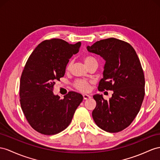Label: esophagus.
<instances>
[{
    "label": "esophagus",
    "instance_id": "1",
    "mask_svg": "<svg viewBox=\"0 0 160 160\" xmlns=\"http://www.w3.org/2000/svg\"><path fill=\"white\" fill-rule=\"evenodd\" d=\"M91 97V96L88 95H87V94H84V95H83V98H84V99H85V100L90 99Z\"/></svg>",
    "mask_w": 160,
    "mask_h": 160
}]
</instances>
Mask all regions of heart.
I'll list each match as a JSON object with an SVG mask.
<instances>
[{
  "mask_svg": "<svg viewBox=\"0 0 160 160\" xmlns=\"http://www.w3.org/2000/svg\"><path fill=\"white\" fill-rule=\"evenodd\" d=\"M83 59L84 63H86V65H87L88 67L90 65L91 63H94V62H97V60L95 58V57H93L92 56H90V55H86L83 57ZM72 66V61H69L68 65H67V67H66V69L68 71L70 70ZM73 86H74V87L78 90L82 92H87L88 91L91 87H90V83L87 80H77L74 84H73Z\"/></svg>",
  "mask_w": 160,
  "mask_h": 160,
  "instance_id": "1",
  "label": "heart"
}]
</instances>
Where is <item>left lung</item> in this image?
<instances>
[{
	"mask_svg": "<svg viewBox=\"0 0 160 160\" xmlns=\"http://www.w3.org/2000/svg\"><path fill=\"white\" fill-rule=\"evenodd\" d=\"M87 50L105 61L98 90L113 91L109 101L102 95L93 96L97 105L92 118L102 130L118 132L132 122L144 99L145 82L140 60L129 43L114 38L97 41Z\"/></svg>",
	"mask_w": 160,
	"mask_h": 160,
	"instance_id": "left-lung-1",
	"label": "left lung"
}]
</instances>
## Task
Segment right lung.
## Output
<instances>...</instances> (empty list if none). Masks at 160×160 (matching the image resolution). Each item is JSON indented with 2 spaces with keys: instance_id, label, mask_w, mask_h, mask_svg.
<instances>
[{
  "instance_id": "right-lung-1",
  "label": "right lung",
  "mask_w": 160,
  "mask_h": 160,
  "mask_svg": "<svg viewBox=\"0 0 160 160\" xmlns=\"http://www.w3.org/2000/svg\"><path fill=\"white\" fill-rule=\"evenodd\" d=\"M80 46V42L72 44L59 38L46 40L36 47L24 67L20 104L28 123L41 134L52 135L65 130L83 100L76 92H69L63 99L52 92L56 80L64 76L69 59Z\"/></svg>"
}]
</instances>
